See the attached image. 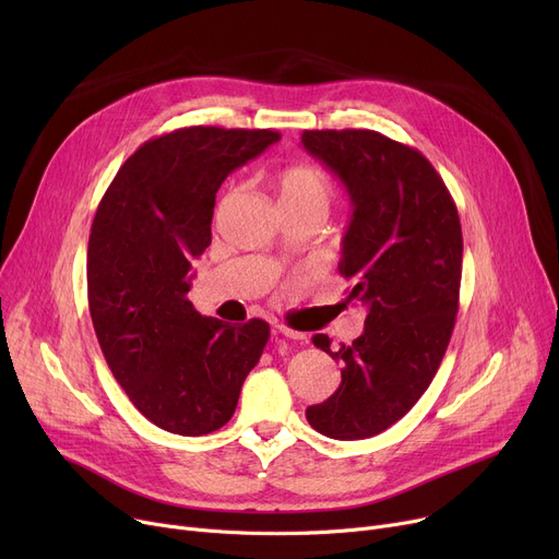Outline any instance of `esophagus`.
Wrapping results in <instances>:
<instances>
[{
  "label": "esophagus",
  "instance_id": "34e87169",
  "mask_svg": "<svg viewBox=\"0 0 559 559\" xmlns=\"http://www.w3.org/2000/svg\"><path fill=\"white\" fill-rule=\"evenodd\" d=\"M276 333H278V335H285V337H289V340H304V337H306L304 333L292 331V329H287V326H276Z\"/></svg>",
  "mask_w": 559,
  "mask_h": 559
}]
</instances>
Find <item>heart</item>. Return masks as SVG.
Segmentation results:
<instances>
[{
	"label": "heart",
	"mask_w": 559,
	"mask_h": 559,
	"mask_svg": "<svg viewBox=\"0 0 559 559\" xmlns=\"http://www.w3.org/2000/svg\"><path fill=\"white\" fill-rule=\"evenodd\" d=\"M276 190L281 205H319V209H329L333 194L326 171L310 163H295L281 169L276 174Z\"/></svg>",
	"instance_id": "heart-1"
}]
</instances>
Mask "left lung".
Returning a JSON list of instances; mask_svg holds the SVG:
<instances>
[{"mask_svg": "<svg viewBox=\"0 0 559 559\" xmlns=\"http://www.w3.org/2000/svg\"><path fill=\"white\" fill-rule=\"evenodd\" d=\"M306 152L340 176L354 217L342 240L348 301L367 308L350 344L317 348L342 362V383L306 409L333 439H365L405 417L432 383L455 326L462 226L442 176L415 146L369 129L304 131Z\"/></svg>", "mask_w": 559, "mask_h": 559, "instance_id": "8db88e82", "label": "left lung"}]
</instances>
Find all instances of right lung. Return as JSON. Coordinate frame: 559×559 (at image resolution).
I'll use <instances>...</instances> for the list:
<instances>
[{"label":"right lung","instance_id":"obj_1","mask_svg":"<svg viewBox=\"0 0 559 559\" xmlns=\"http://www.w3.org/2000/svg\"><path fill=\"white\" fill-rule=\"evenodd\" d=\"M278 140L272 129H176L129 156L99 201L87 240L93 326L117 383L167 432L222 428L270 340L262 319L201 317L188 292L219 186Z\"/></svg>","mask_w":559,"mask_h":559}]
</instances>
